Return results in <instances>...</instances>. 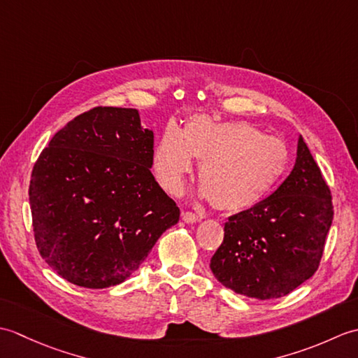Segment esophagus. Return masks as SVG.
I'll return each instance as SVG.
<instances>
[{
    "instance_id": "obj_1",
    "label": "esophagus",
    "mask_w": 358,
    "mask_h": 358,
    "mask_svg": "<svg viewBox=\"0 0 358 358\" xmlns=\"http://www.w3.org/2000/svg\"><path fill=\"white\" fill-rule=\"evenodd\" d=\"M181 220H183L185 223H195L199 222L200 217L195 214V212H191V210H183L181 212Z\"/></svg>"
}]
</instances>
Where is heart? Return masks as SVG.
<instances>
[{"instance_id": "1", "label": "heart", "mask_w": 358, "mask_h": 358, "mask_svg": "<svg viewBox=\"0 0 358 358\" xmlns=\"http://www.w3.org/2000/svg\"><path fill=\"white\" fill-rule=\"evenodd\" d=\"M192 158L201 162L204 199L220 210L240 212L254 208L280 183L289 150L280 138L246 121L217 123L200 115L189 120L183 131L169 124L155 144L154 171L171 195L183 192Z\"/></svg>"}]
</instances>
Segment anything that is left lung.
I'll list each match as a JSON object with an SVG mask.
<instances>
[{"label": "left lung", "instance_id": "left-lung-1", "mask_svg": "<svg viewBox=\"0 0 358 358\" xmlns=\"http://www.w3.org/2000/svg\"><path fill=\"white\" fill-rule=\"evenodd\" d=\"M332 218L331 189L300 136L294 169L277 191L224 223L210 271L234 292L280 299L318 269Z\"/></svg>", "mask_w": 358, "mask_h": 358}]
</instances>
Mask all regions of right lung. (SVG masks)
<instances>
[{
  "label": "right lung",
  "instance_id": "add662e5",
  "mask_svg": "<svg viewBox=\"0 0 358 358\" xmlns=\"http://www.w3.org/2000/svg\"><path fill=\"white\" fill-rule=\"evenodd\" d=\"M154 132L136 109L98 106L69 121L32 169L36 248L58 275L103 289L146 260L180 209L155 181Z\"/></svg>",
  "mask_w": 358,
  "mask_h": 358
}]
</instances>
